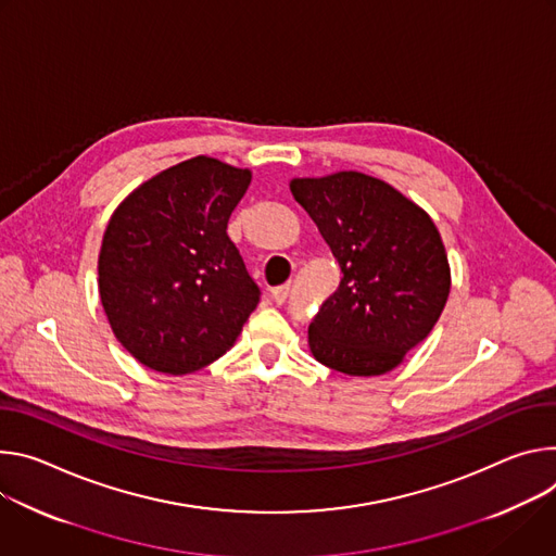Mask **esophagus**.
Segmentation results:
<instances>
[{"mask_svg":"<svg viewBox=\"0 0 556 556\" xmlns=\"http://www.w3.org/2000/svg\"><path fill=\"white\" fill-rule=\"evenodd\" d=\"M289 293H291V285H280V287L271 289V298L276 300V304H285Z\"/></svg>","mask_w":556,"mask_h":556,"instance_id":"1","label":"esophagus"}]
</instances>
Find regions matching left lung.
Listing matches in <instances>:
<instances>
[{
  "mask_svg": "<svg viewBox=\"0 0 556 556\" xmlns=\"http://www.w3.org/2000/svg\"><path fill=\"white\" fill-rule=\"evenodd\" d=\"M342 280L309 325L318 362L346 376L395 368L440 320L451 291L444 242L430 216L389 182L359 172L293 178Z\"/></svg>",
  "mask_w": 556,
  "mask_h": 556,
  "instance_id": "1",
  "label": "left lung"
}]
</instances>
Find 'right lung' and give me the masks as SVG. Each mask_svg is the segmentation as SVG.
Segmentation results:
<instances>
[{
	"label": "right lung",
	"instance_id": "1",
	"mask_svg": "<svg viewBox=\"0 0 556 556\" xmlns=\"http://www.w3.org/2000/svg\"><path fill=\"white\" fill-rule=\"evenodd\" d=\"M250 169L197 156L146 180L112 214L99 295L116 340L143 366L185 376L218 359L261 302L227 236Z\"/></svg>",
	"mask_w": 556,
	"mask_h": 556
}]
</instances>
